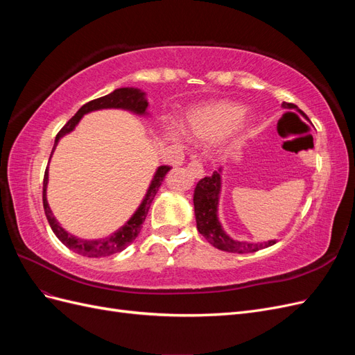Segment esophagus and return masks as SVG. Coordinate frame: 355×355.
I'll return each mask as SVG.
<instances>
[{
	"label": "esophagus",
	"instance_id": "obj_1",
	"mask_svg": "<svg viewBox=\"0 0 355 355\" xmlns=\"http://www.w3.org/2000/svg\"><path fill=\"white\" fill-rule=\"evenodd\" d=\"M188 171H189L192 176L197 178V179L204 176V167L200 163V159H197V158H192L191 159V163L188 164Z\"/></svg>",
	"mask_w": 355,
	"mask_h": 355
}]
</instances>
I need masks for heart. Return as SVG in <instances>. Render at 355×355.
Segmentation results:
<instances>
[{
  "mask_svg": "<svg viewBox=\"0 0 355 355\" xmlns=\"http://www.w3.org/2000/svg\"><path fill=\"white\" fill-rule=\"evenodd\" d=\"M243 115L244 108L239 103L228 101L209 103L189 114L187 132L201 142L216 141L232 130ZM175 139H178L176 135Z\"/></svg>",
  "mask_w": 355,
  "mask_h": 355,
  "instance_id": "heart-1",
  "label": "heart"
}]
</instances>
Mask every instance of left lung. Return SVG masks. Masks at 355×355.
Here are the masks:
<instances>
[{
    "instance_id": "obj_1",
    "label": "left lung",
    "mask_w": 355,
    "mask_h": 355,
    "mask_svg": "<svg viewBox=\"0 0 355 355\" xmlns=\"http://www.w3.org/2000/svg\"><path fill=\"white\" fill-rule=\"evenodd\" d=\"M283 108H297L293 103L283 102ZM220 171H213L211 176L201 179L194 191V210L198 232L206 239L213 247L230 253H253L262 250L265 247L275 244V240L265 243H247L235 241L223 231L218 219V204L220 194Z\"/></svg>"
}]
</instances>
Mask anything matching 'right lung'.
<instances>
[{
  "instance_id": "obj_1",
  "label": "right lung",
  "mask_w": 355,
  "mask_h": 355,
  "mask_svg": "<svg viewBox=\"0 0 355 355\" xmlns=\"http://www.w3.org/2000/svg\"><path fill=\"white\" fill-rule=\"evenodd\" d=\"M108 108L127 110V111H132L139 115H145L146 108H148V102L145 99V93L139 89H133V87L116 89L110 94L102 96V98H99V99L87 102L85 105H83L78 110V112L75 114L71 120L60 128V132L56 135L53 151H55L59 139L71 133L75 128V125L80 123L84 114L92 112V111H99V110H108ZM53 151H51V154H53ZM170 168H171L170 166H159L157 168L155 176L151 182V185H149V188H148V192H146L144 201L141 202L139 209L135 211L130 220H128L124 227H121L116 232L110 235V237L102 239V240H81V239H77V237H73V235L68 234L60 227L56 218L53 216V213H51V210L49 207V202H47L46 189H47V182H49V168H46L44 182H42V206H44L46 216H47V220L50 223L53 232H55L56 237L63 244H65L69 250L78 253L81 256L105 257V256H111L114 253L123 252L125 247L137 237V234L141 232L142 223L146 219V214L149 211V207H151V202L157 194V191L159 189L161 184H163L166 175L170 171Z\"/></svg>"
}]
</instances>
